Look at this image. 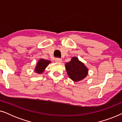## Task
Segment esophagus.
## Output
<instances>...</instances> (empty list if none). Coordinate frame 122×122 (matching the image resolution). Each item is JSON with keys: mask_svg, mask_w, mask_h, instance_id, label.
Instances as JSON below:
<instances>
[{"mask_svg": "<svg viewBox=\"0 0 122 122\" xmlns=\"http://www.w3.org/2000/svg\"><path fill=\"white\" fill-rule=\"evenodd\" d=\"M56 61L57 63H61L62 60H61V58H56Z\"/></svg>", "mask_w": 122, "mask_h": 122, "instance_id": "obj_1", "label": "esophagus"}]
</instances>
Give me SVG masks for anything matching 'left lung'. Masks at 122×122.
I'll list each match as a JSON object with an SVG mask.
<instances>
[{
    "mask_svg": "<svg viewBox=\"0 0 122 122\" xmlns=\"http://www.w3.org/2000/svg\"><path fill=\"white\" fill-rule=\"evenodd\" d=\"M66 72L69 78L74 81H81L87 76L88 69L78 58L73 57L66 65Z\"/></svg>",
    "mask_w": 122,
    "mask_h": 122,
    "instance_id": "1",
    "label": "left lung"
}]
</instances>
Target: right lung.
Here are the masks:
<instances>
[{
  "instance_id": "right-lung-1",
  "label": "right lung",
  "mask_w": 122,
  "mask_h": 122,
  "mask_svg": "<svg viewBox=\"0 0 122 122\" xmlns=\"http://www.w3.org/2000/svg\"><path fill=\"white\" fill-rule=\"evenodd\" d=\"M49 63H51L50 61H47V60L44 59H39L38 63H36V68L34 69L35 72L38 73V74L43 73Z\"/></svg>"
}]
</instances>
